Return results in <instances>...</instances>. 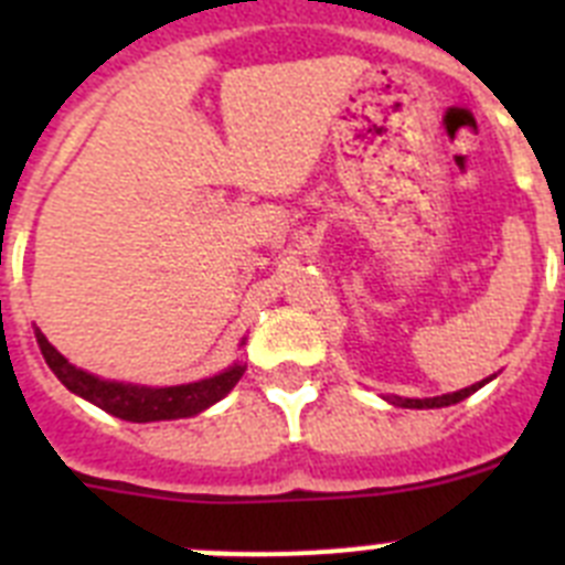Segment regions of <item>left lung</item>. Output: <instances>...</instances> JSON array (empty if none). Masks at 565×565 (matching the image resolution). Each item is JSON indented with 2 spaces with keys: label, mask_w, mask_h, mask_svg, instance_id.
I'll use <instances>...</instances> for the list:
<instances>
[{
  "label": "left lung",
  "mask_w": 565,
  "mask_h": 565,
  "mask_svg": "<svg viewBox=\"0 0 565 565\" xmlns=\"http://www.w3.org/2000/svg\"><path fill=\"white\" fill-rule=\"evenodd\" d=\"M489 379H483V382H478V384H472V387H463V391H456V393H447V396H436V398H396L398 404H402V407H416V411H424V407H427V411H430V407H447V404H456V402H461V398H467V396H472V393L478 391V387H483V384H487Z\"/></svg>",
  "instance_id": "1"
}]
</instances>
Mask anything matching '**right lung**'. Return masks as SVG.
Here are the masks:
<instances>
[{
    "instance_id": "1",
    "label": "right lung",
    "mask_w": 565,
    "mask_h": 565,
    "mask_svg": "<svg viewBox=\"0 0 565 565\" xmlns=\"http://www.w3.org/2000/svg\"><path fill=\"white\" fill-rule=\"evenodd\" d=\"M39 348H42L44 362L56 373L58 382L73 391L76 396L87 398L96 407L107 411L109 416H118L124 422H163V418H186L198 416L214 402H221L234 384L243 376V364H234L228 371L217 373L212 379L192 384H178V387H141V384L107 382V379L89 376L70 364L62 353L36 331Z\"/></svg>"
}]
</instances>
